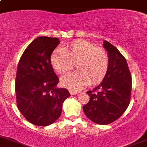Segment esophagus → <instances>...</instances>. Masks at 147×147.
<instances>
[{
	"label": "esophagus",
	"mask_w": 147,
	"mask_h": 147,
	"mask_svg": "<svg viewBox=\"0 0 147 147\" xmlns=\"http://www.w3.org/2000/svg\"><path fill=\"white\" fill-rule=\"evenodd\" d=\"M70 93H71V95H76V94H78V92H76V91H73V90H70Z\"/></svg>",
	"instance_id": "esophagus-1"
}]
</instances>
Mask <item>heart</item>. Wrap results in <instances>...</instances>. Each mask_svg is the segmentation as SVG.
I'll return each instance as SVG.
<instances>
[{"instance_id":"b5f03b06","label":"heart","mask_w":147,"mask_h":147,"mask_svg":"<svg viewBox=\"0 0 147 147\" xmlns=\"http://www.w3.org/2000/svg\"><path fill=\"white\" fill-rule=\"evenodd\" d=\"M52 67L60 74L74 68L76 63L78 71L61 78V84L72 90H79L87 86L99 82L108 71L109 58L107 52L97 48L86 40H76L63 49L58 48L50 57Z\"/></svg>"}]
</instances>
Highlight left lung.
Here are the masks:
<instances>
[{"label":"left lung","mask_w":147,"mask_h":147,"mask_svg":"<svg viewBox=\"0 0 147 147\" xmlns=\"http://www.w3.org/2000/svg\"><path fill=\"white\" fill-rule=\"evenodd\" d=\"M109 65L104 79L92 90L87 91L90 100L83 106L87 117L95 123L108 125L119 118L128 107L132 78L127 61L114 46L103 41Z\"/></svg>","instance_id":"1"}]
</instances>
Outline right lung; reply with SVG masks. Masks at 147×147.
I'll use <instances>...</instances> for the list:
<instances>
[{
	"mask_svg": "<svg viewBox=\"0 0 147 147\" xmlns=\"http://www.w3.org/2000/svg\"><path fill=\"white\" fill-rule=\"evenodd\" d=\"M58 38L40 36L27 47L18 63L15 81L17 104L24 117L38 126L54 123L61 115L67 89L57 88L59 79L50 62Z\"/></svg>",
	"mask_w": 147,
	"mask_h": 147,
	"instance_id": "obj_1",
	"label": "right lung"
}]
</instances>
